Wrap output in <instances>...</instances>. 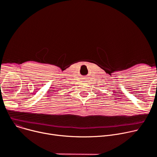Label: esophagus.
<instances>
[{"instance_id":"obj_1","label":"esophagus","mask_w":157,"mask_h":157,"mask_svg":"<svg viewBox=\"0 0 157 157\" xmlns=\"http://www.w3.org/2000/svg\"><path fill=\"white\" fill-rule=\"evenodd\" d=\"M87 80H87V77H85V78H84V80H83V81H82V82H84L86 83V82H88Z\"/></svg>"}]
</instances>
